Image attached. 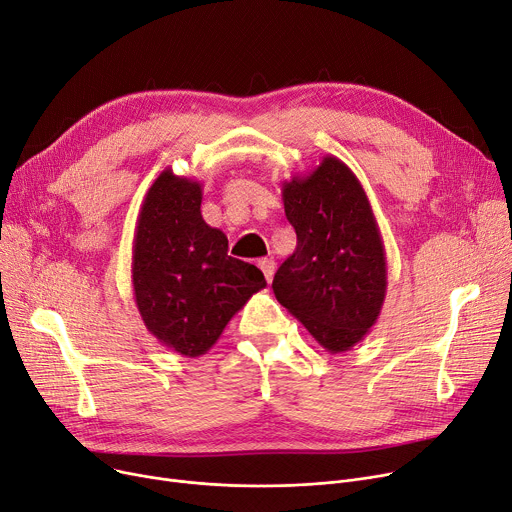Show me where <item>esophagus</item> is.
<instances>
[{
  "mask_svg": "<svg viewBox=\"0 0 512 512\" xmlns=\"http://www.w3.org/2000/svg\"><path fill=\"white\" fill-rule=\"evenodd\" d=\"M259 267L263 271V276L267 282L274 280V274H276V261L274 259H261L259 261Z\"/></svg>",
  "mask_w": 512,
  "mask_h": 512,
  "instance_id": "obj_1",
  "label": "esophagus"
}]
</instances>
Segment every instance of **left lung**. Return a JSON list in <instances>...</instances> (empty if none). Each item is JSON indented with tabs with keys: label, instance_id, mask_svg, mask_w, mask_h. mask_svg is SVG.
<instances>
[{
	"label": "left lung",
	"instance_id": "left-lung-1",
	"mask_svg": "<svg viewBox=\"0 0 512 512\" xmlns=\"http://www.w3.org/2000/svg\"><path fill=\"white\" fill-rule=\"evenodd\" d=\"M296 249L271 288L319 346L354 348L377 323L387 296V257L370 201L352 168L323 156L309 175L282 183Z\"/></svg>",
	"mask_w": 512,
	"mask_h": 512
}]
</instances>
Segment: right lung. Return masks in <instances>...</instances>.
Instances as JSON below:
<instances>
[{
    "mask_svg": "<svg viewBox=\"0 0 512 512\" xmlns=\"http://www.w3.org/2000/svg\"><path fill=\"white\" fill-rule=\"evenodd\" d=\"M201 183L166 168L148 189L133 234L135 306L156 342L206 354L247 300L267 286L261 269L228 255V238L201 216Z\"/></svg>",
    "mask_w": 512,
    "mask_h": 512,
    "instance_id": "obj_1",
    "label": "right lung"
}]
</instances>
